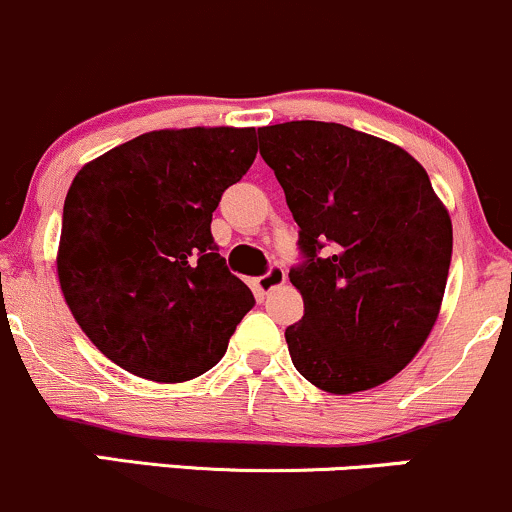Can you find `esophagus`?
<instances>
[{
  "label": "esophagus",
  "instance_id": "obj_1",
  "mask_svg": "<svg viewBox=\"0 0 512 512\" xmlns=\"http://www.w3.org/2000/svg\"><path fill=\"white\" fill-rule=\"evenodd\" d=\"M286 282V272L282 265H272L267 269L262 277H257V289L262 291V294H269L272 289H277V286H282Z\"/></svg>",
  "mask_w": 512,
  "mask_h": 512
}]
</instances>
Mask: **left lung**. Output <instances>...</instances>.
<instances>
[{"label":"left lung","mask_w":512,"mask_h":512,"mask_svg":"<svg viewBox=\"0 0 512 512\" xmlns=\"http://www.w3.org/2000/svg\"><path fill=\"white\" fill-rule=\"evenodd\" d=\"M260 155L299 223L286 328L296 372L328 393L384 384L428 340L452 262V221L428 172L398 145L342 123L260 128Z\"/></svg>","instance_id":"8db88e82"}]
</instances>
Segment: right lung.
<instances>
[{
	"mask_svg": "<svg viewBox=\"0 0 512 512\" xmlns=\"http://www.w3.org/2000/svg\"><path fill=\"white\" fill-rule=\"evenodd\" d=\"M255 155V128L153 131L72 179L60 289L84 335L121 369L177 384L226 355L255 296L218 255L211 218Z\"/></svg>",
	"mask_w": 512,
	"mask_h": 512,
	"instance_id": "1",
	"label": "right lung"
}]
</instances>
